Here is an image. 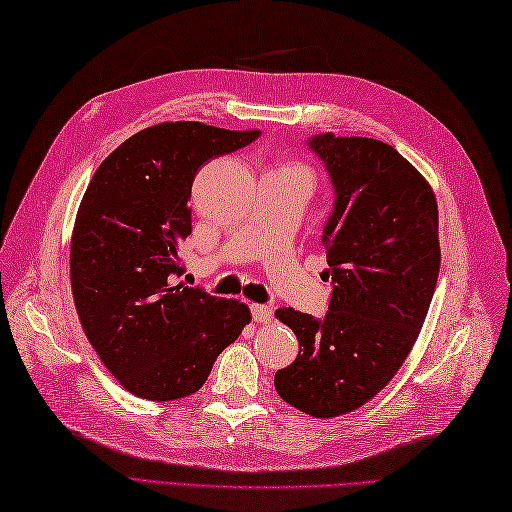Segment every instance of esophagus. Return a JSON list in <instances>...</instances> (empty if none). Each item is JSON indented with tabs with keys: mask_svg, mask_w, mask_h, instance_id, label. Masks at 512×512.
I'll use <instances>...</instances> for the list:
<instances>
[{
	"mask_svg": "<svg viewBox=\"0 0 512 512\" xmlns=\"http://www.w3.org/2000/svg\"><path fill=\"white\" fill-rule=\"evenodd\" d=\"M250 312H253V319L257 323H270V321H273V308H270V306H259V303H255V306L250 308Z\"/></svg>",
	"mask_w": 512,
	"mask_h": 512,
	"instance_id": "esophagus-1",
	"label": "esophagus"
}]
</instances>
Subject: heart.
<instances>
[{"label":"heart","instance_id":"obj_1","mask_svg":"<svg viewBox=\"0 0 512 512\" xmlns=\"http://www.w3.org/2000/svg\"><path fill=\"white\" fill-rule=\"evenodd\" d=\"M270 171L284 173V176H292V178H299L303 184H306L308 191L312 189V184H314L312 169L306 165V162H301V160H284V162H279V165L275 169H270Z\"/></svg>","mask_w":512,"mask_h":512}]
</instances>
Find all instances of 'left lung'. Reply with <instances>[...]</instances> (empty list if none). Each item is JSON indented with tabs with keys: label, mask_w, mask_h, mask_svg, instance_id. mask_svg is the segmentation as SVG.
<instances>
[{
	"label": "left lung",
	"mask_w": 512,
	"mask_h": 512,
	"mask_svg": "<svg viewBox=\"0 0 512 512\" xmlns=\"http://www.w3.org/2000/svg\"><path fill=\"white\" fill-rule=\"evenodd\" d=\"M308 145L336 191L323 228L332 297L321 321L292 308L275 312L299 339L275 389L308 416L334 418L372 400L418 339L440 273L438 202L387 143L319 134Z\"/></svg>",
	"instance_id": "8db88e82"
}]
</instances>
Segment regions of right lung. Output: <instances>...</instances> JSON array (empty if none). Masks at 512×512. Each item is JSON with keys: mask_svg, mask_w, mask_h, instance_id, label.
Returning a JSON list of instances; mask_svg holds the SVG:
<instances>
[{"mask_svg": "<svg viewBox=\"0 0 512 512\" xmlns=\"http://www.w3.org/2000/svg\"><path fill=\"white\" fill-rule=\"evenodd\" d=\"M257 136L198 121L151 125L116 147L83 193L70 244L76 314L103 365L138 398L195 394L250 323L246 303L178 277L195 173Z\"/></svg>", "mask_w": 512, "mask_h": 512, "instance_id": "add662e5", "label": "right lung"}]
</instances>
